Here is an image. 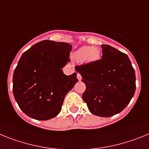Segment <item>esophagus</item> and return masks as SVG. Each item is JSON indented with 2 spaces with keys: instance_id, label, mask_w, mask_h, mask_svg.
<instances>
[{
  "instance_id": "34e87169",
  "label": "esophagus",
  "mask_w": 149,
  "mask_h": 149,
  "mask_svg": "<svg viewBox=\"0 0 149 149\" xmlns=\"http://www.w3.org/2000/svg\"><path fill=\"white\" fill-rule=\"evenodd\" d=\"M77 79H78L79 81H81V79H82V76L79 73H77Z\"/></svg>"
}]
</instances>
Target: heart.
<instances>
[{
	"instance_id": "1",
	"label": "heart",
	"mask_w": 149,
	"mask_h": 149,
	"mask_svg": "<svg viewBox=\"0 0 149 149\" xmlns=\"http://www.w3.org/2000/svg\"><path fill=\"white\" fill-rule=\"evenodd\" d=\"M75 58L79 61H85L86 63H94L100 60L101 52L97 46H82L75 52L73 55Z\"/></svg>"
}]
</instances>
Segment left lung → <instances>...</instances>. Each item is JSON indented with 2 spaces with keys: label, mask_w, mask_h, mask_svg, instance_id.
Here are the masks:
<instances>
[{
  "label": "left lung",
  "mask_w": 149,
  "mask_h": 149,
  "mask_svg": "<svg viewBox=\"0 0 149 149\" xmlns=\"http://www.w3.org/2000/svg\"><path fill=\"white\" fill-rule=\"evenodd\" d=\"M102 59L76 66L86 85L82 99L93 115L110 117L128 105L136 90L135 70L128 56L102 45Z\"/></svg>",
  "instance_id": "1"
}]
</instances>
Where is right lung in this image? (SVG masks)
I'll use <instances>...</instances> for the list:
<instances>
[{"instance_id": "right-lung-1", "label": "right lung", "mask_w": 149, "mask_h": 149, "mask_svg": "<svg viewBox=\"0 0 149 149\" xmlns=\"http://www.w3.org/2000/svg\"><path fill=\"white\" fill-rule=\"evenodd\" d=\"M72 45L42 40L24 52L13 77L15 101L24 114L46 121L57 116L67 94L78 82L77 73L66 76Z\"/></svg>"}]
</instances>
